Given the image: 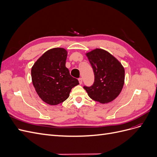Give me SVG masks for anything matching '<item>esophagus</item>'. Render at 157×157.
<instances>
[{
	"label": "esophagus",
	"instance_id": "34e87169",
	"mask_svg": "<svg viewBox=\"0 0 157 157\" xmlns=\"http://www.w3.org/2000/svg\"><path fill=\"white\" fill-rule=\"evenodd\" d=\"M78 82H79L80 84H82V78H78Z\"/></svg>",
	"mask_w": 157,
	"mask_h": 157
}]
</instances>
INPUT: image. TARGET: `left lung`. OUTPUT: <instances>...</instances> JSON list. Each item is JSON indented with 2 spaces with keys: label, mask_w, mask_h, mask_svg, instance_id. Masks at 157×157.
I'll use <instances>...</instances> for the list:
<instances>
[{
  "label": "left lung",
  "mask_w": 157,
  "mask_h": 157,
  "mask_svg": "<svg viewBox=\"0 0 157 157\" xmlns=\"http://www.w3.org/2000/svg\"><path fill=\"white\" fill-rule=\"evenodd\" d=\"M93 69L94 82L91 86H84L89 97L101 103L114 100L124 83V69L115 57L102 49L86 54Z\"/></svg>",
  "instance_id": "obj_1"
}]
</instances>
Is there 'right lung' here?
Instances as JSON below:
<instances>
[{"instance_id": "1", "label": "right lung", "mask_w": 157, "mask_h": 157, "mask_svg": "<svg viewBox=\"0 0 157 157\" xmlns=\"http://www.w3.org/2000/svg\"><path fill=\"white\" fill-rule=\"evenodd\" d=\"M67 52L62 48H52L42 55L31 69L33 84L41 99L51 105L63 102L78 80L71 77L65 67Z\"/></svg>"}]
</instances>
